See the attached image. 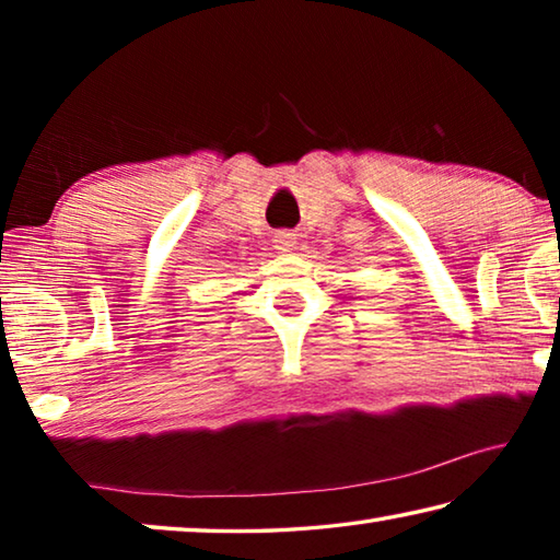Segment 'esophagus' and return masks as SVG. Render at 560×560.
<instances>
[{
    "label": "esophagus",
    "mask_w": 560,
    "mask_h": 560,
    "mask_svg": "<svg viewBox=\"0 0 560 560\" xmlns=\"http://www.w3.org/2000/svg\"><path fill=\"white\" fill-rule=\"evenodd\" d=\"M293 246H296V234H291V232H277V234H273V249L291 252Z\"/></svg>",
    "instance_id": "esophagus-1"
}]
</instances>
